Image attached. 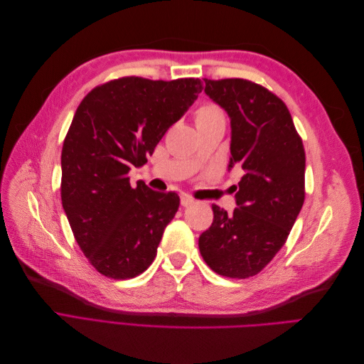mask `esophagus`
Instances as JSON below:
<instances>
[{
	"label": "esophagus",
	"mask_w": 364,
	"mask_h": 364,
	"mask_svg": "<svg viewBox=\"0 0 364 364\" xmlns=\"http://www.w3.org/2000/svg\"><path fill=\"white\" fill-rule=\"evenodd\" d=\"M181 205L185 208L191 206V205H194V199L190 194H181Z\"/></svg>",
	"instance_id": "1"
}]
</instances>
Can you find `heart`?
<instances>
[{
    "instance_id": "obj_1",
    "label": "heart",
    "mask_w": 364,
    "mask_h": 364,
    "mask_svg": "<svg viewBox=\"0 0 364 364\" xmlns=\"http://www.w3.org/2000/svg\"><path fill=\"white\" fill-rule=\"evenodd\" d=\"M194 119H196L197 126L220 123V121H223V123H225V114L222 111V107L217 106L215 103L206 102V103H202L199 107L196 109Z\"/></svg>"
}]
</instances>
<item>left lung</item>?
I'll return each instance as SVG.
<instances>
[{"label":"left lung","instance_id":"obj_1","mask_svg":"<svg viewBox=\"0 0 364 364\" xmlns=\"http://www.w3.org/2000/svg\"><path fill=\"white\" fill-rule=\"evenodd\" d=\"M205 92L230 117L229 168L245 176L228 214L213 205V225L199 238L205 262L226 278L255 277L287 241L305 200V150L287 106L246 79H205Z\"/></svg>","mask_w":364,"mask_h":364}]
</instances>
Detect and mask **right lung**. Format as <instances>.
I'll return each mask as SVG.
<instances>
[{
    "label": "right lung",
    "mask_w": 364,
    "mask_h": 364,
    "mask_svg": "<svg viewBox=\"0 0 364 364\" xmlns=\"http://www.w3.org/2000/svg\"><path fill=\"white\" fill-rule=\"evenodd\" d=\"M203 90L199 79L127 75L95 86L77 107L62 147L60 197L77 245L112 279L141 274L179 208L176 193L132 188L147 156Z\"/></svg>",
    "instance_id": "add662e5"
}]
</instances>
